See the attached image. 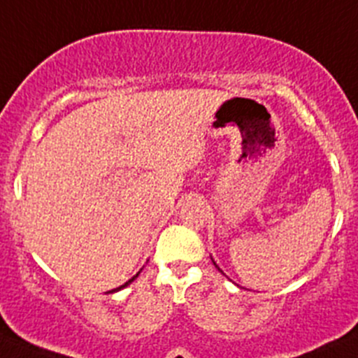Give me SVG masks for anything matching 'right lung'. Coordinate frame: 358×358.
I'll return each mask as SVG.
<instances>
[{"instance_id":"add662e5","label":"right lung","mask_w":358,"mask_h":358,"mask_svg":"<svg viewBox=\"0 0 358 358\" xmlns=\"http://www.w3.org/2000/svg\"><path fill=\"white\" fill-rule=\"evenodd\" d=\"M138 274H141V272H137V275H138ZM137 275H134V278H131V279H130V281H126V283H124V285H122V287H119V288H115V290H112V292H117V290H121V288H124V287H128V285H130V283H131V281H134V279H135V278H137Z\"/></svg>"}]
</instances>
